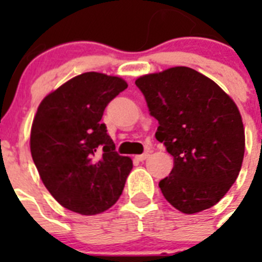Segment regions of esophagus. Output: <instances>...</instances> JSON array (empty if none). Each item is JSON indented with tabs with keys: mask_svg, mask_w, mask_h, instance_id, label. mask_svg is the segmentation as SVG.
Listing matches in <instances>:
<instances>
[{
	"mask_svg": "<svg viewBox=\"0 0 262 262\" xmlns=\"http://www.w3.org/2000/svg\"><path fill=\"white\" fill-rule=\"evenodd\" d=\"M148 156H149V151L144 152V154H142V155H139V156L136 157V159H138L139 161H144L145 159H148Z\"/></svg>",
	"mask_w": 262,
	"mask_h": 262,
	"instance_id": "obj_1",
	"label": "esophagus"
}]
</instances>
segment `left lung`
<instances>
[{
    "label": "left lung",
    "mask_w": 262,
    "mask_h": 262,
    "mask_svg": "<svg viewBox=\"0 0 262 262\" xmlns=\"http://www.w3.org/2000/svg\"><path fill=\"white\" fill-rule=\"evenodd\" d=\"M135 84L159 120L155 136L174 159L170 174L159 182L165 200L184 214L216 205L244 157L237 106L214 81L187 67L145 75Z\"/></svg>",
    "instance_id": "8db88e82"
}]
</instances>
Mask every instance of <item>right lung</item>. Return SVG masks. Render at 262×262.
I'll list each match as a JSON object with an SVG mask.
<instances>
[{"mask_svg":"<svg viewBox=\"0 0 262 262\" xmlns=\"http://www.w3.org/2000/svg\"><path fill=\"white\" fill-rule=\"evenodd\" d=\"M124 89L122 78L86 72L39 105L30 138L32 160L51 195L71 211L103 212L123 191L133 160L115 151L101 119Z\"/></svg>","mask_w":262,"mask_h":262,"instance_id":"right-lung-1","label":"right lung"}]
</instances>
